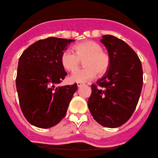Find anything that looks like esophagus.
Returning a JSON list of instances; mask_svg holds the SVG:
<instances>
[{
  "label": "esophagus",
  "instance_id": "esophagus-1",
  "mask_svg": "<svg viewBox=\"0 0 158 158\" xmlns=\"http://www.w3.org/2000/svg\"><path fill=\"white\" fill-rule=\"evenodd\" d=\"M77 87H81V86H82V85H83V83H77Z\"/></svg>",
  "mask_w": 158,
  "mask_h": 158
}]
</instances>
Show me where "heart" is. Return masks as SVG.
<instances>
[{
  "instance_id": "heart-1",
  "label": "heart",
  "mask_w": 158,
  "mask_h": 158,
  "mask_svg": "<svg viewBox=\"0 0 158 158\" xmlns=\"http://www.w3.org/2000/svg\"><path fill=\"white\" fill-rule=\"evenodd\" d=\"M75 53L65 50L61 54V63L64 69L74 71L84 61L86 67L73 72L70 80L77 83H85L93 80L97 73L104 75L110 65L109 54L102 50L101 45L94 40H85L74 47Z\"/></svg>"
}]
</instances>
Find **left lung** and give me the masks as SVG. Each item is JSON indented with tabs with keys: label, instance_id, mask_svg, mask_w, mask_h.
<instances>
[{
	"label": "left lung",
	"instance_id": "left-lung-1",
	"mask_svg": "<svg viewBox=\"0 0 158 158\" xmlns=\"http://www.w3.org/2000/svg\"><path fill=\"white\" fill-rule=\"evenodd\" d=\"M101 42L110 58L108 71L91 85L88 106L94 120L106 128L128 121L138 104L143 84L142 63L136 52L123 40L110 35Z\"/></svg>",
	"mask_w": 158,
	"mask_h": 158
}]
</instances>
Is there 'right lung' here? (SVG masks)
<instances>
[{"instance_id": "obj_1", "label": "right lung", "mask_w": 158, "mask_h": 158, "mask_svg": "<svg viewBox=\"0 0 158 158\" xmlns=\"http://www.w3.org/2000/svg\"><path fill=\"white\" fill-rule=\"evenodd\" d=\"M73 41L54 37L38 40L19 59L16 85L20 107L27 121L38 128L59 123L77 91L76 83L56 86L67 75L61 56Z\"/></svg>"}]
</instances>
